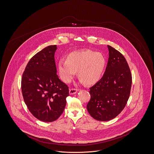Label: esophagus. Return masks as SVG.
<instances>
[{
    "instance_id": "esophagus-1",
    "label": "esophagus",
    "mask_w": 154,
    "mask_h": 154,
    "mask_svg": "<svg viewBox=\"0 0 154 154\" xmlns=\"http://www.w3.org/2000/svg\"><path fill=\"white\" fill-rule=\"evenodd\" d=\"M78 91V89L77 88H70L69 90V93L70 94H75Z\"/></svg>"
}]
</instances>
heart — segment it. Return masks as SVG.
I'll list each match as a JSON object with an SVG mask.
<instances>
[{"label":"heart","mask_w":154,"mask_h":154,"mask_svg":"<svg viewBox=\"0 0 154 154\" xmlns=\"http://www.w3.org/2000/svg\"><path fill=\"white\" fill-rule=\"evenodd\" d=\"M106 60L100 52L86 50L70 54L67 60L59 62L58 69L63 81L69 82L77 71L79 77L86 85L97 82L101 77Z\"/></svg>","instance_id":"heart-1"}]
</instances>
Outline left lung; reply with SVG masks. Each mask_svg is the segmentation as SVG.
Returning <instances> with one entry per match:
<instances>
[{"label":"left lung","mask_w":154,"mask_h":154,"mask_svg":"<svg viewBox=\"0 0 154 154\" xmlns=\"http://www.w3.org/2000/svg\"><path fill=\"white\" fill-rule=\"evenodd\" d=\"M107 65L102 78L90 88L87 109L92 118L108 121L116 118L129 99L132 74L124 56L110 45Z\"/></svg>","instance_id":"8db88e82"}]
</instances>
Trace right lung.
I'll use <instances>...</instances> for the list:
<instances>
[{
  "instance_id": "1",
  "label": "right lung",
  "mask_w": 154,
  "mask_h": 154,
  "mask_svg": "<svg viewBox=\"0 0 154 154\" xmlns=\"http://www.w3.org/2000/svg\"><path fill=\"white\" fill-rule=\"evenodd\" d=\"M57 45L38 52L28 62L22 74L21 88L24 102L36 119L51 122L63 113L69 87L57 74L54 54Z\"/></svg>"
}]
</instances>
